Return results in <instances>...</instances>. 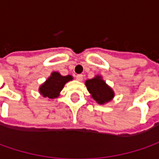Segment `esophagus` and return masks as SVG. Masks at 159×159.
<instances>
[{
	"label": "esophagus",
	"mask_w": 159,
	"mask_h": 159,
	"mask_svg": "<svg viewBox=\"0 0 159 159\" xmlns=\"http://www.w3.org/2000/svg\"><path fill=\"white\" fill-rule=\"evenodd\" d=\"M76 80H79V81H81L83 80V75L82 74H78L76 76Z\"/></svg>",
	"instance_id": "34e87169"
}]
</instances>
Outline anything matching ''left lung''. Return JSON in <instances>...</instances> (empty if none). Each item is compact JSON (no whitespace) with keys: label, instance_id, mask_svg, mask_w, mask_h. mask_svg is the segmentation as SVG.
Segmentation results:
<instances>
[{"label":"left lung","instance_id":"left-lung-1","mask_svg":"<svg viewBox=\"0 0 159 159\" xmlns=\"http://www.w3.org/2000/svg\"><path fill=\"white\" fill-rule=\"evenodd\" d=\"M85 85L91 97L98 104H105L115 96L113 89L107 84L101 75H95L93 79L87 80Z\"/></svg>","mask_w":159,"mask_h":159}]
</instances>
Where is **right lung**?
Returning a JSON list of instances; mask_svg holds the SVG:
<instances>
[{"label":"right lung","mask_w":159,"mask_h":159,"mask_svg":"<svg viewBox=\"0 0 159 159\" xmlns=\"http://www.w3.org/2000/svg\"><path fill=\"white\" fill-rule=\"evenodd\" d=\"M72 80L73 77L71 75L63 76L58 71H53L46 81L40 85L39 92L44 98L52 100L60 95V92L63 90L64 85Z\"/></svg>","instance_id":"right-lung-1"}]
</instances>
